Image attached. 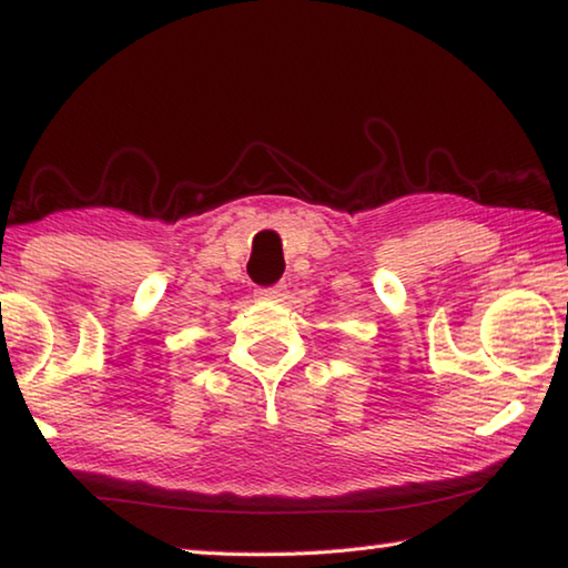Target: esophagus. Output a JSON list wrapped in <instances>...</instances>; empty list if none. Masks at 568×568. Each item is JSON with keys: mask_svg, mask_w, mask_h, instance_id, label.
<instances>
[{"mask_svg": "<svg viewBox=\"0 0 568 568\" xmlns=\"http://www.w3.org/2000/svg\"><path fill=\"white\" fill-rule=\"evenodd\" d=\"M260 295H265V298H277L281 301L285 295V285H273V287H265V291H260Z\"/></svg>", "mask_w": 568, "mask_h": 568, "instance_id": "1", "label": "esophagus"}]
</instances>
